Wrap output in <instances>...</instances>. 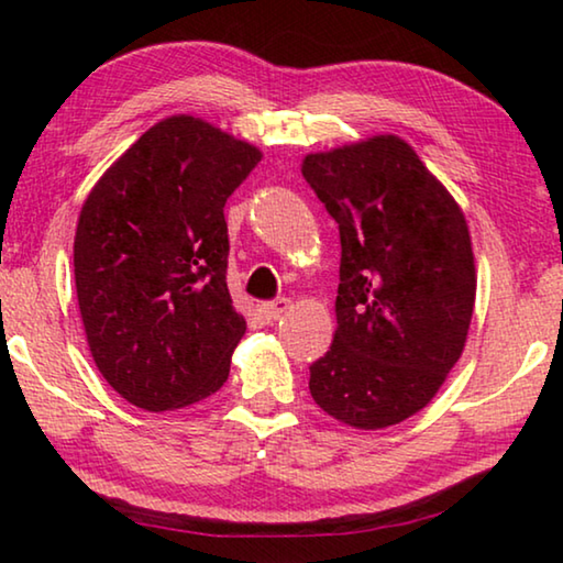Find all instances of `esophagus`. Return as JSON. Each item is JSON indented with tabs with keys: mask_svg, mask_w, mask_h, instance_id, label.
<instances>
[{
	"mask_svg": "<svg viewBox=\"0 0 563 563\" xmlns=\"http://www.w3.org/2000/svg\"><path fill=\"white\" fill-rule=\"evenodd\" d=\"M290 308H292V302L288 298H278V300H273V302L261 305V318L265 322H275V320H280Z\"/></svg>",
	"mask_w": 563,
	"mask_h": 563,
	"instance_id": "obj_1",
	"label": "esophagus"
}]
</instances>
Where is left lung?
Listing matches in <instances>:
<instances>
[{
    "instance_id": "1",
    "label": "left lung",
    "mask_w": 563,
    "mask_h": 563,
    "mask_svg": "<svg viewBox=\"0 0 563 563\" xmlns=\"http://www.w3.org/2000/svg\"><path fill=\"white\" fill-rule=\"evenodd\" d=\"M302 176L340 228L338 330L310 395L338 422L385 430L432 402L462 357L476 268L464 211L395 133L318 151Z\"/></svg>"
}]
</instances>
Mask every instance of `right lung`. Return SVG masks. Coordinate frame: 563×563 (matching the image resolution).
I'll use <instances>...</instances> for the list:
<instances>
[{"label": "right lung", "instance_id": "add662e5", "mask_svg": "<svg viewBox=\"0 0 563 563\" xmlns=\"http://www.w3.org/2000/svg\"><path fill=\"white\" fill-rule=\"evenodd\" d=\"M261 148L190 113L141 133L81 206L74 280L103 379L146 412L223 387L245 332L228 292V196Z\"/></svg>", "mask_w": 563, "mask_h": 563}]
</instances>
